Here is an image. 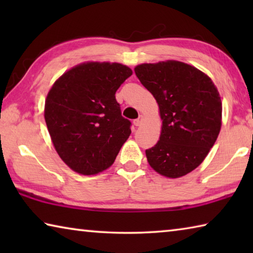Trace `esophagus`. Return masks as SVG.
I'll return each instance as SVG.
<instances>
[{
	"label": "esophagus",
	"instance_id": "esophagus-1",
	"mask_svg": "<svg viewBox=\"0 0 253 253\" xmlns=\"http://www.w3.org/2000/svg\"><path fill=\"white\" fill-rule=\"evenodd\" d=\"M143 124V116H139L137 119L134 121V125L135 126H140Z\"/></svg>",
	"mask_w": 253,
	"mask_h": 253
}]
</instances>
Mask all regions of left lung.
<instances>
[{"label": "left lung", "instance_id": "8db88e82", "mask_svg": "<svg viewBox=\"0 0 253 253\" xmlns=\"http://www.w3.org/2000/svg\"><path fill=\"white\" fill-rule=\"evenodd\" d=\"M134 70L156 99L162 119L160 140L145 152L148 164L165 177H182L204 161L219 136L220 93L203 71L176 60L142 63Z\"/></svg>", "mask_w": 253, "mask_h": 253}]
</instances>
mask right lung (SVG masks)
<instances>
[{"label": "right lung", "instance_id": "right-lung-1", "mask_svg": "<svg viewBox=\"0 0 253 253\" xmlns=\"http://www.w3.org/2000/svg\"><path fill=\"white\" fill-rule=\"evenodd\" d=\"M131 75L122 63L87 61L54 81L44 119L55 151L72 170L95 175L114 164L131 132L115 93Z\"/></svg>", "mask_w": 253, "mask_h": 253}]
</instances>
